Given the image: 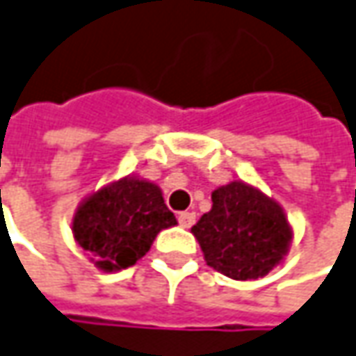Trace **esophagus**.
<instances>
[{
    "mask_svg": "<svg viewBox=\"0 0 356 356\" xmlns=\"http://www.w3.org/2000/svg\"><path fill=\"white\" fill-rule=\"evenodd\" d=\"M178 223H180L182 227L190 229L195 223V213L194 211H182V213L178 216Z\"/></svg>",
    "mask_w": 356,
    "mask_h": 356,
    "instance_id": "esophagus-1",
    "label": "esophagus"
}]
</instances>
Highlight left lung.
Here are the masks:
<instances>
[{"mask_svg":"<svg viewBox=\"0 0 356 356\" xmlns=\"http://www.w3.org/2000/svg\"><path fill=\"white\" fill-rule=\"evenodd\" d=\"M211 202V211L192 227L207 264L233 280L270 273L292 239L280 206L243 182L217 188Z\"/></svg>","mask_w":356,"mask_h":356,"instance_id":"left-lung-1","label":"left lung"}]
</instances>
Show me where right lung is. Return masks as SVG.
Returning <instances> with one entry per match:
<instances>
[{"label":"right lung","instance_id":"add662e5","mask_svg":"<svg viewBox=\"0 0 356 356\" xmlns=\"http://www.w3.org/2000/svg\"><path fill=\"white\" fill-rule=\"evenodd\" d=\"M176 225L156 184L125 178L83 202L74 217L78 245L102 270H123L149 252L159 231Z\"/></svg>","mask_w":356,"mask_h":356}]
</instances>
